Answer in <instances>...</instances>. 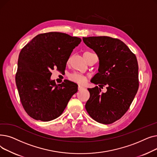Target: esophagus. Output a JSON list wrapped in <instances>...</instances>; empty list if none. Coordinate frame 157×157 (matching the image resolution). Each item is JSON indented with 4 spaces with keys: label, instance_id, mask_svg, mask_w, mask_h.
I'll return each instance as SVG.
<instances>
[{
    "label": "esophagus",
    "instance_id": "esophagus-1",
    "mask_svg": "<svg viewBox=\"0 0 157 157\" xmlns=\"http://www.w3.org/2000/svg\"><path fill=\"white\" fill-rule=\"evenodd\" d=\"M83 88H84V87H83V86H78V91H80L81 90L83 89Z\"/></svg>",
    "mask_w": 157,
    "mask_h": 157
}]
</instances>
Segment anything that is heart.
Here are the masks:
<instances>
[{
  "label": "heart",
  "mask_w": 157,
  "mask_h": 157,
  "mask_svg": "<svg viewBox=\"0 0 157 157\" xmlns=\"http://www.w3.org/2000/svg\"><path fill=\"white\" fill-rule=\"evenodd\" d=\"M88 53V52H86L85 53ZM69 61H70V59L68 60L67 63H69ZM69 79L71 81L74 82V83L78 84L79 85H83L86 83V81L87 80V77L83 75V74H81L78 72H74L71 74L69 76Z\"/></svg>",
  "instance_id": "heart-1"
}]
</instances>
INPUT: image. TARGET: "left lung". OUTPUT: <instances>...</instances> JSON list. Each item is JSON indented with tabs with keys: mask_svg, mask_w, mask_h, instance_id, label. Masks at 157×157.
I'll return each mask as SVG.
<instances>
[{
	"mask_svg": "<svg viewBox=\"0 0 157 157\" xmlns=\"http://www.w3.org/2000/svg\"><path fill=\"white\" fill-rule=\"evenodd\" d=\"M99 59L98 72L91 82L97 86L88 88L90 98L85 108L91 118L102 124L120 120L129 109L139 88L138 63L134 53L118 39L107 36L83 37Z\"/></svg>",
	"mask_w": 157,
	"mask_h": 157,
	"instance_id": "1",
	"label": "left lung"
}]
</instances>
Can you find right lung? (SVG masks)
Segmentation results:
<instances>
[{
    "mask_svg": "<svg viewBox=\"0 0 157 157\" xmlns=\"http://www.w3.org/2000/svg\"><path fill=\"white\" fill-rule=\"evenodd\" d=\"M81 39L61 32L40 34L20 53L15 80L25 111L36 120L49 121L62 114L72 96L78 92L73 82L56 85L52 72L65 69L74 48Z\"/></svg>",
    "mask_w": 157,
    "mask_h": 157,
    "instance_id": "add662e5",
    "label": "right lung"
}]
</instances>
